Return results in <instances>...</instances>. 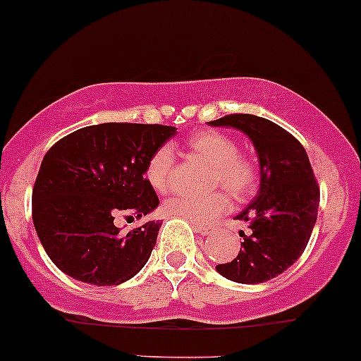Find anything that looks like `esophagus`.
Returning a JSON list of instances; mask_svg holds the SVG:
<instances>
[{"instance_id": "obj_1", "label": "esophagus", "mask_w": 361, "mask_h": 361, "mask_svg": "<svg viewBox=\"0 0 361 361\" xmlns=\"http://www.w3.org/2000/svg\"><path fill=\"white\" fill-rule=\"evenodd\" d=\"M193 228H195V231L199 233V235H202V236L211 235V233L214 231V228H211V226H204V224H195V226H193Z\"/></svg>"}]
</instances>
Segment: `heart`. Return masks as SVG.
<instances>
[{
	"label": "heart",
	"mask_w": 361,
	"mask_h": 361,
	"mask_svg": "<svg viewBox=\"0 0 361 361\" xmlns=\"http://www.w3.org/2000/svg\"><path fill=\"white\" fill-rule=\"evenodd\" d=\"M190 154L212 168V185H221L231 195L245 197L259 183V166L252 156L238 152V142L217 130H202L187 140ZM174 150L164 144L149 157L145 176L157 192H166L171 185ZM229 209V197L224 192L207 195H174L164 202L168 216L181 217L193 224H207Z\"/></svg>",
	"instance_id": "heart-1"
}]
</instances>
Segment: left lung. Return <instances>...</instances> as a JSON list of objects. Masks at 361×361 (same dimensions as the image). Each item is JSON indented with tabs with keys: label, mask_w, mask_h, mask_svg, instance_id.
<instances>
[{
	"label": "left lung",
	"mask_w": 361,
	"mask_h": 361,
	"mask_svg": "<svg viewBox=\"0 0 361 361\" xmlns=\"http://www.w3.org/2000/svg\"><path fill=\"white\" fill-rule=\"evenodd\" d=\"M231 126L252 140L259 154L260 188L235 219L247 221L250 233L231 262L216 265L226 279L259 284L283 274L307 248L319 211L320 190L303 145L276 123L253 114H228L209 121Z\"/></svg>",
	"instance_id": "8db88e82"
}]
</instances>
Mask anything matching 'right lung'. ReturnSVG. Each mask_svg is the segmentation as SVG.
<instances>
[{
	"label": "right lung",
	"instance_id": "right-lung-1",
	"mask_svg": "<svg viewBox=\"0 0 361 361\" xmlns=\"http://www.w3.org/2000/svg\"><path fill=\"white\" fill-rule=\"evenodd\" d=\"M174 133L164 125L102 123L47 150L32 190V219L59 271L82 283L116 286L147 264L159 221L121 233L114 216L142 217L159 205L144 174L154 150Z\"/></svg>",
	"mask_w": 361,
	"mask_h": 361
}]
</instances>
